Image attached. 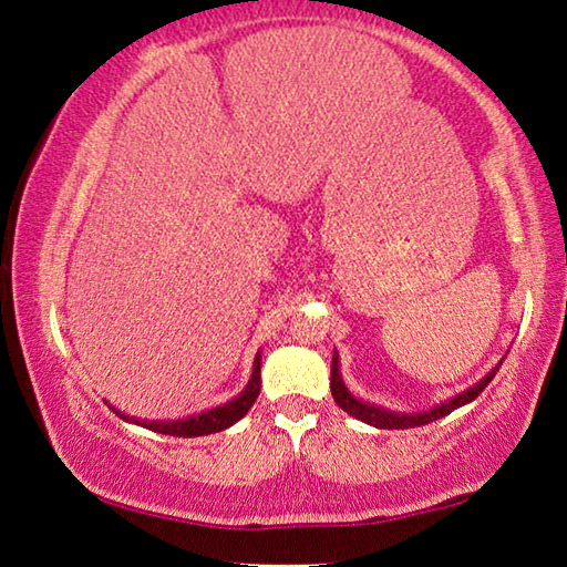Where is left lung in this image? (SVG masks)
<instances>
[{
    "instance_id": "obj_1",
    "label": "left lung",
    "mask_w": 567,
    "mask_h": 567,
    "mask_svg": "<svg viewBox=\"0 0 567 567\" xmlns=\"http://www.w3.org/2000/svg\"><path fill=\"white\" fill-rule=\"evenodd\" d=\"M498 367L491 369V372L483 377L478 384H473L466 391H461V394H456L454 399L441 401V404H436L434 409L421 411V414H399V411H389L384 406L367 404V401L357 399L352 391H349L344 386V382H342V374H339V357H337V352H334V359H332V379H329V389H332V396H334V401L339 404V409H344L349 416L364 421V424H369V426H377V429H414V426L431 424V421H436L441 416H449L454 409L468 404V401L476 399L481 391L491 384V379L496 377Z\"/></svg>"
}]
</instances>
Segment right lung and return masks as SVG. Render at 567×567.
Here are the masks:
<instances>
[{
    "label": "right lung",
    "mask_w": 567,
    "mask_h": 567,
    "mask_svg": "<svg viewBox=\"0 0 567 567\" xmlns=\"http://www.w3.org/2000/svg\"><path fill=\"white\" fill-rule=\"evenodd\" d=\"M257 394H260V354L255 357V364H252V377L248 386L240 391V396H235L233 401L223 406H215L210 411H203L198 416H190V419H178V421H141V419H133L121 414L116 406H111V411L116 416H121L123 421H131V424H138L148 431H156V434H168V436H208L215 434V431H223L233 426L235 421H240L245 414H248V409L255 404Z\"/></svg>",
    "instance_id": "add662e5"
}]
</instances>
